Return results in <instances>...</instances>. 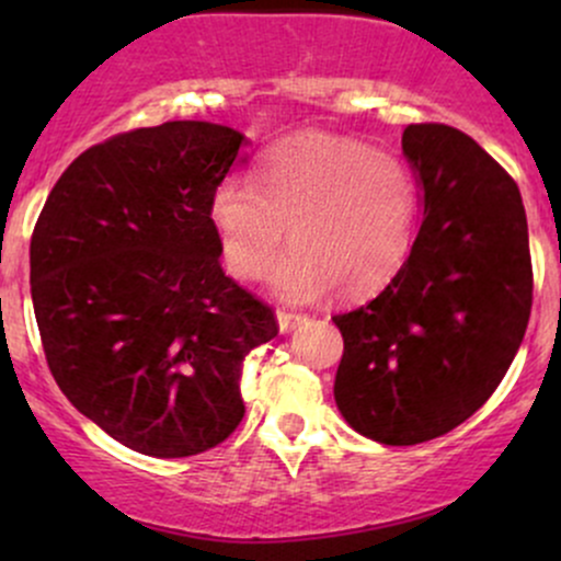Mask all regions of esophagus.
<instances>
[{"mask_svg": "<svg viewBox=\"0 0 561 561\" xmlns=\"http://www.w3.org/2000/svg\"><path fill=\"white\" fill-rule=\"evenodd\" d=\"M276 321H279V332H282V334H289L293 330H298L302 321H306V317H302V313L276 311Z\"/></svg>", "mask_w": 561, "mask_h": 561, "instance_id": "obj_1", "label": "esophagus"}]
</instances>
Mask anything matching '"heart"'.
I'll return each instance as SVG.
<instances>
[{"instance_id":"1","label":"heart","mask_w":561,"mask_h":561,"mask_svg":"<svg viewBox=\"0 0 561 561\" xmlns=\"http://www.w3.org/2000/svg\"><path fill=\"white\" fill-rule=\"evenodd\" d=\"M420 190L396 158L356 139L300 134L259 158L255 184L229 179L210 197L224 263L237 279L268 268L276 293L364 300L396 279L416 237Z\"/></svg>"}]
</instances>
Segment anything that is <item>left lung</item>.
Instances as JSON below:
<instances>
[{
  "label": "left lung",
  "instance_id": "left-lung-1",
  "mask_svg": "<svg viewBox=\"0 0 561 561\" xmlns=\"http://www.w3.org/2000/svg\"><path fill=\"white\" fill-rule=\"evenodd\" d=\"M403 156L422 192L409 261L343 332L334 403L356 433L416 446L480 409L523 345L533 306L517 184L465 131L411 124Z\"/></svg>",
  "mask_w": 561,
  "mask_h": 561
}]
</instances>
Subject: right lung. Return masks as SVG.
<instances>
[{
	"mask_svg": "<svg viewBox=\"0 0 561 561\" xmlns=\"http://www.w3.org/2000/svg\"><path fill=\"white\" fill-rule=\"evenodd\" d=\"M244 134L169 121L81 152L31 237V298L55 382L139 454L182 459L244 416L242 362L276 337L268 306L224 274L210 197Z\"/></svg>",
	"mask_w": 561,
	"mask_h": 561,
	"instance_id": "right-lung-1",
	"label": "right lung"
}]
</instances>
